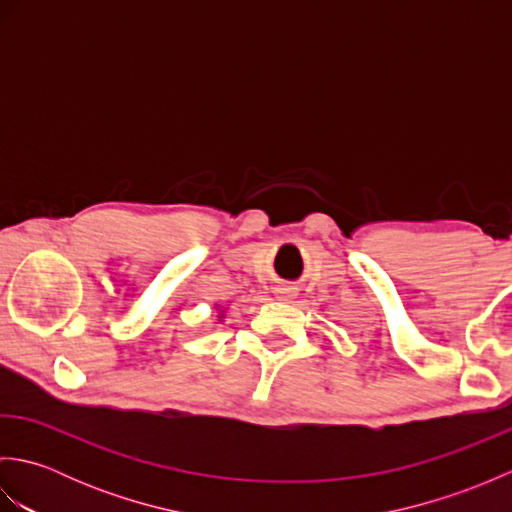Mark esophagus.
I'll use <instances>...</instances> for the list:
<instances>
[{"instance_id": "esophagus-1", "label": "esophagus", "mask_w": 512, "mask_h": 512, "mask_svg": "<svg viewBox=\"0 0 512 512\" xmlns=\"http://www.w3.org/2000/svg\"><path fill=\"white\" fill-rule=\"evenodd\" d=\"M295 297H297V288H292V286L277 288V299L279 301H292Z\"/></svg>"}]
</instances>
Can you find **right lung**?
I'll list each match as a JSON object with an SVG mask.
<instances>
[{
    "mask_svg": "<svg viewBox=\"0 0 512 512\" xmlns=\"http://www.w3.org/2000/svg\"><path fill=\"white\" fill-rule=\"evenodd\" d=\"M224 319V308H220V314H217V321Z\"/></svg>",
    "mask_w": 512,
    "mask_h": 512,
    "instance_id": "obj_1",
    "label": "right lung"
}]
</instances>
